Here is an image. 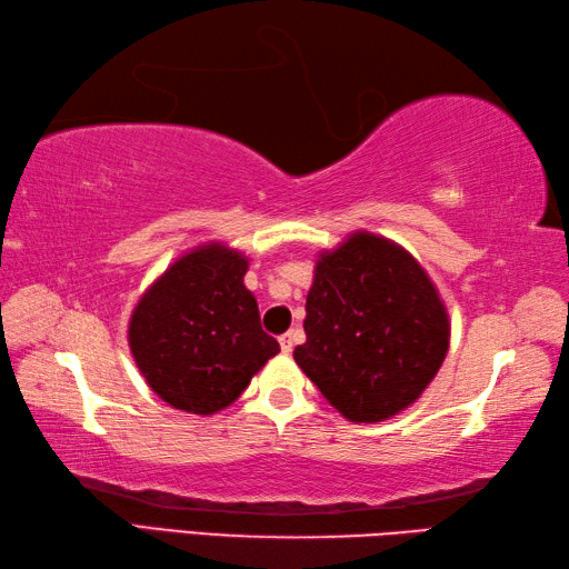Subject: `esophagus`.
<instances>
[{
	"mask_svg": "<svg viewBox=\"0 0 569 569\" xmlns=\"http://www.w3.org/2000/svg\"><path fill=\"white\" fill-rule=\"evenodd\" d=\"M278 342H281V350L288 355L293 352V345H296V332H286V336L278 338Z\"/></svg>",
	"mask_w": 569,
	"mask_h": 569,
	"instance_id": "1",
	"label": "esophagus"
}]
</instances>
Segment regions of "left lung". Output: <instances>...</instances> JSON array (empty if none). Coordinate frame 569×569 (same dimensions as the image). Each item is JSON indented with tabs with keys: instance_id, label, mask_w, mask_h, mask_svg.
Segmentation results:
<instances>
[{
	"instance_id": "8db88e82",
	"label": "left lung",
	"mask_w": 569,
	"mask_h": 569,
	"mask_svg": "<svg viewBox=\"0 0 569 569\" xmlns=\"http://www.w3.org/2000/svg\"><path fill=\"white\" fill-rule=\"evenodd\" d=\"M293 358L345 419L375 425L415 405L449 352V313L399 243L355 231L320 253Z\"/></svg>"
}]
</instances>
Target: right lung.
Masks as SVG:
<instances>
[{
    "mask_svg": "<svg viewBox=\"0 0 569 569\" xmlns=\"http://www.w3.org/2000/svg\"><path fill=\"white\" fill-rule=\"evenodd\" d=\"M249 259L224 243L180 256L138 300L128 342L144 382L189 415H217L281 352L243 286Z\"/></svg>",
    "mask_w": 569,
    "mask_h": 569,
    "instance_id": "right-lung-1",
    "label": "right lung"
}]
</instances>
